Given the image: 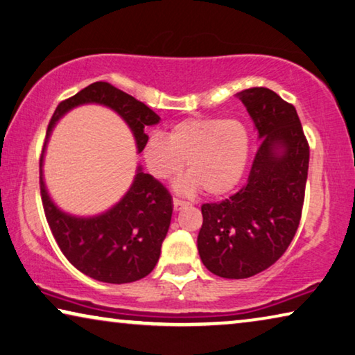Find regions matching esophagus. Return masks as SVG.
Listing matches in <instances>:
<instances>
[{
	"label": "esophagus",
	"mask_w": 355,
	"mask_h": 355,
	"mask_svg": "<svg viewBox=\"0 0 355 355\" xmlns=\"http://www.w3.org/2000/svg\"><path fill=\"white\" fill-rule=\"evenodd\" d=\"M187 205H188V202H184V200H182V199H173V210L175 211L184 209Z\"/></svg>",
	"instance_id": "obj_1"
}]
</instances>
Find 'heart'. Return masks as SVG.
<instances>
[{
    "instance_id": "1",
    "label": "heart",
    "mask_w": 355,
    "mask_h": 355,
    "mask_svg": "<svg viewBox=\"0 0 355 355\" xmlns=\"http://www.w3.org/2000/svg\"><path fill=\"white\" fill-rule=\"evenodd\" d=\"M250 135L237 119H187L177 123L167 137L151 135L144 157L157 180H168L183 171L189 173L173 183L178 194L193 196L200 189L210 196L230 193L247 168Z\"/></svg>"
}]
</instances>
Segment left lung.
Segmentation results:
<instances>
[{
    "label": "left lung",
    "mask_w": 355,
    "mask_h": 355,
    "mask_svg": "<svg viewBox=\"0 0 355 355\" xmlns=\"http://www.w3.org/2000/svg\"><path fill=\"white\" fill-rule=\"evenodd\" d=\"M260 139L247 184L230 199L204 204L198 250L215 276L245 279L276 263L298 230L309 145L293 105L266 87L237 94Z\"/></svg>",
    "instance_id": "8db88e82"
}]
</instances>
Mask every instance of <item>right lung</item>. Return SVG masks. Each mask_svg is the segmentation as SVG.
Wrapping results in <instances>:
<instances>
[{
	"label": "right lung",
	"mask_w": 355,
	"mask_h": 355,
	"mask_svg": "<svg viewBox=\"0 0 355 355\" xmlns=\"http://www.w3.org/2000/svg\"><path fill=\"white\" fill-rule=\"evenodd\" d=\"M87 103L102 105L118 113L134 134L139 153L144 151L148 141L145 127L161 121L145 103L103 81L63 100L47 127L40 162L42 207L57 245L73 266L100 282H135L148 276L159 260L173 210L167 189L139 166L130 188L113 207L98 215L78 216L57 207L42 175V161L52 129L68 111Z\"/></svg>",
	"instance_id": "obj_1"
}]
</instances>
